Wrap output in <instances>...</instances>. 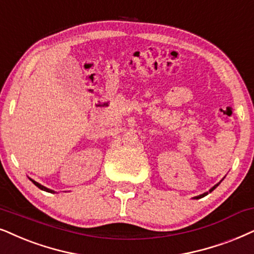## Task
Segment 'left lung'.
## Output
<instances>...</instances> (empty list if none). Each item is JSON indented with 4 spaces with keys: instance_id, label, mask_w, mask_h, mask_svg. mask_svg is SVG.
<instances>
[{
    "instance_id": "left-lung-1",
    "label": "left lung",
    "mask_w": 254,
    "mask_h": 254,
    "mask_svg": "<svg viewBox=\"0 0 254 254\" xmlns=\"http://www.w3.org/2000/svg\"><path fill=\"white\" fill-rule=\"evenodd\" d=\"M221 181H223V179H221ZM221 181H220V182H221ZM220 182H219V183H218V184H216V185H214V186H213V188H211V189H210V191H208V192H212V191L214 190V189H216V188H217V186L220 184ZM206 194H207V192H205V193H203V194H199V195H197V197H194L193 199H199V198L204 197V195H206Z\"/></svg>"
}]
</instances>
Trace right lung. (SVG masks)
<instances>
[{
  "label": "right lung",
  "mask_w": 254,
  "mask_h": 254,
  "mask_svg": "<svg viewBox=\"0 0 254 254\" xmlns=\"http://www.w3.org/2000/svg\"><path fill=\"white\" fill-rule=\"evenodd\" d=\"M31 182H33V183H34V184H35V185H36L38 189H41V190H43V191H47V192H50V193H56V191H54V190H51V189H48V188H46V186L41 185V184H40V183L35 182V181H33V179H31Z\"/></svg>",
  "instance_id": "right-lung-1"
}]
</instances>
